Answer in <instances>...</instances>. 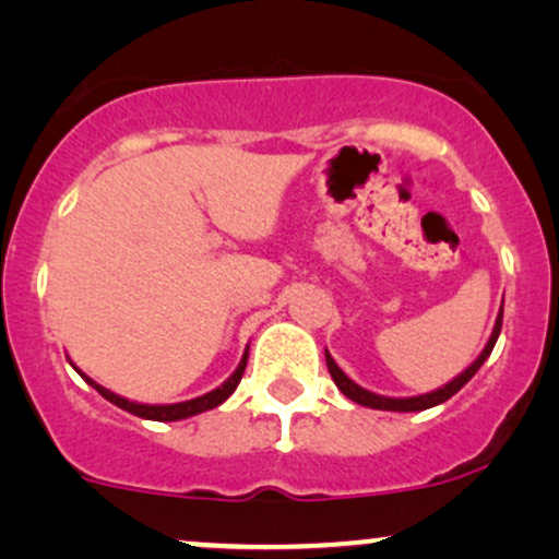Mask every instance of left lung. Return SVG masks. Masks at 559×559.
Masks as SVG:
<instances>
[{
    "mask_svg": "<svg viewBox=\"0 0 559 559\" xmlns=\"http://www.w3.org/2000/svg\"><path fill=\"white\" fill-rule=\"evenodd\" d=\"M502 311H504V300H502V308L500 313H497V321H495V330H491L487 345H484V350L478 353V358L474 364L468 366V369L457 373L455 379H450L448 384L439 386L435 392H426V395H413V397H386V395H377V392L371 390H364V386L353 382L347 373L340 369L337 364H334V358L330 356V350H324V358H326V369H330L334 384H337V390L343 392L345 397H350L353 403L358 405H366V408H373V411H395V413H416V411H426V408H435V405L444 403V400H450L455 392H461L465 384L474 379V373L481 369L484 360L491 356V350H495L497 345V337H500V330H502Z\"/></svg>",
    "mask_w": 559,
    "mask_h": 559,
    "instance_id": "left-lung-1",
    "label": "left lung"
}]
</instances>
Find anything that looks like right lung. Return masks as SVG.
Listing matches in <instances>:
<instances>
[{"instance_id":"add662e5","label":"right lung","mask_w":559,"mask_h":559,"mask_svg":"<svg viewBox=\"0 0 559 559\" xmlns=\"http://www.w3.org/2000/svg\"><path fill=\"white\" fill-rule=\"evenodd\" d=\"M246 364H248V347H246V353H242V358H240L238 369H235L233 373H229V377H227L225 382H222L219 386H216V390L206 392V395H201V397L186 400V403L148 405V403H135V400H128V397L117 395V392L107 390V386H102L98 382H94V379H91L88 373H83V371L78 369V366L72 364V360H70L72 369H75L78 373H81V377L85 379V384L94 386V390L98 392V395L107 397L111 405H117V408H122V411L133 413V416H138V418H146V421H182V418L199 416V413H203V411H212V408H216V405L225 403V400H227L229 395H233L235 390H238V384H240V379H242V371H246Z\"/></svg>"}]
</instances>
